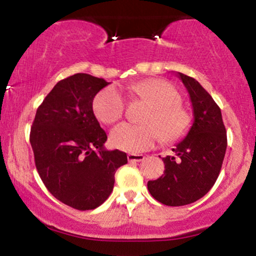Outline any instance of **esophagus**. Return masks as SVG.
<instances>
[{
  "mask_svg": "<svg viewBox=\"0 0 256 256\" xmlns=\"http://www.w3.org/2000/svg\"><path fill=\"white\" fill-rule=\"evenodd\" d=\"M127 158H128L129 162H141V160H144V159H145V156L138 154V153H129Z\"/></svg>",
  "mask_w": 256,
  "mask_h": 256,
  "instance_id": "obj_1",
  "label": "esophagus"
}]
</instances>
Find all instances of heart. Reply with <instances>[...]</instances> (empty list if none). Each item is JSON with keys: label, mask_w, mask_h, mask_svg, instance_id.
I'll return each mask as SVG.
<instances>
[{"label": "heart", "mask_w": 256, "mask_h": 256, "mask_svg": "<svg viewBox=\"0 0 256 256\" xmlns=\"http://www.w3.org/2000/svg\"><path fill=\"white\" fill-rule=\"evenodd\" d=\"M138 98L151 105L144 117L147 124L123 123L111 132L110 142L126 152L139 153L150 150L159 140L175 144L184 139L193 126V114L182 104V96L172 84L164 79H150L133 86ZM96 116L106 124L122 118L126 99L116 87H106L93 102Z\"/></svg>", "instance_id": "heart-1"}]
</instances>
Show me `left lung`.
Returning a JSON list of instances; mask_svg holds the SVG:
<instances>
[{"mask_svg": "<svg viewBox=\"0 0 256 256\" xmlns=\"http://www.w3.org/2000/svg\"><path fill=\"white\" fill-rule=\"evenodd\" d=\"M190 96L194 122L187 136L163 158L164 175L147 182L150 194L166 206H184L206 195L217 181L228 139L220 108L193 78L178 73Z\"/></svg>", "mask_w": 256, "mask_h": 256, "instance_id": "1", "label": "left lung"}]
</instances>
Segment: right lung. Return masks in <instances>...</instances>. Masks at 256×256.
Returning a JSON list of instances; mask_svg holds the SVG:
<instances>
[{"label": "right lung", "instance_id": "right-lung-1", "mask_svg": "<svg viewBox=\"0 0 256 256\" xmlns=\"http://www.w3.org/2000/svg\"><path fill=\"white\" fill-rule=\"evenodd\" d=\"M106 85L85 73L58 81L38 106L30 133L44 186L79 211L100 206L112 192L116 170L128 163L124 152L104 148L106 133L93 114V99Z\"/></svg>", "mask_w": 256, "mask_h": 256}]
</instances>
